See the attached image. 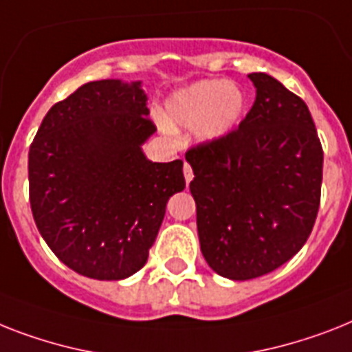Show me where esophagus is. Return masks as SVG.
Returning a JSON list of instances; mask_svg holds the SVG:
<instances>
[{"mask_svg": "<svg viewBox=\"0 0 352 352\" xmlns=\"http://www.w3.org/2000/svg\"><path fill=\"white\" fill-rule=\"evenodd\" d=\"M184 179L186 182H191V179H193V170L188 162H184Z\"/></svg>", "mask_w": 352, "mask_h": 352, "instance_id": "1", "label": "esophagus"}]
</instances>
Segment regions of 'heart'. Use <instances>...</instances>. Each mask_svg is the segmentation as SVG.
<instances>
[{
  "instance_id": "1",
  "label": "heart",
  "mask_w": 352,
  "mask_h": 352,
  "mask_svg": "<svg viewBox=\"0 0 352 352\" xmlns=\"http://www.w3.org/2000/svg\"><path fill=\"white\" fill-rule=\"evenodd\" d=\"M245 108V97L235 85L224 79H206L182 88L168 99L170 121L177 126L197 128L204 141H217L235 130ZM162 130L171 128L162 122Z\"/></svg>"
}]
</instances>
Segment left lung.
Returning a JSON list of instances; mask_svg holds the SVG:
<instances>
[{"instance_id": "left-lung-1", "label": "left lung", "mask_w": 352, "mask_h": 352, "mask_svg": "<svg viewBox=\"0 0 352 352\" xmlns=\"http://www.w3.org/2000/svg\"><path fill=\"white\" fill-rule=\"evenodd\" d=\"M255 102L236 130L186 151L201 251L231 280L267 275L315 226L324 151L309 108L275 77L248 76Z\"/></svg>"}]
</instances>
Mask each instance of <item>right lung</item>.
<instances>
[{"label": "right lung", "instance_id": "obj_1", "mask_svg": "<svg viewBox=\"0 0 352 352\" xmlns=\"http://www.w3.org/2000/svg\"><path fill=\"white\" fill-rule=\"evenodd\" d=\"M141 81L102 79L56 102L28 151L37 230L54 255L88 278L122 280L146 264L166 213L186 186L182 161L151 162L155 133Z\"/></svg>", "mask_w": 352, "mask_h": 352}]
</instances>
